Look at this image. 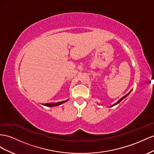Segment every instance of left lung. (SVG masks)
<instances>
[{"label": "left lung", "instance_id": "1", "mask_svg": "<svg viewBox=\"0 0 154 154\" xmlns=\"http://www.w3.org/2000/svg\"><path fill=\"white\" fill-rule=\"evenodd\" d=\"M131 91H130V92H129V93H128L127 94H126V95H125V96H124V97H123L122 98H120V99L119 100V101H118L117 102H116V103H115V104H113V106H110V107H113V106H115V105H117V104H118V103H120V102H121V101L122 100H123L124 98H126V97L128 96V95L129 94H130V93H131Z\"/></svg>", "mask_w": 154, "mask_h": 154}]
</instances>
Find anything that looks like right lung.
<instances>
[{"mask_svg":"<svg viewBox=\"0 0 154 154\" xmlns=\"http://www.w3.org/2000/svg\"><path fill=\"white\" fill-rule=\"evenodd\" d=\"M67 100H65V101H62V102H54V103H42L43 106H47V107H54V106H59L62 104V103H63L65 102H67Z\"/></svg>","mask_w":154,"mask_h":154,"instance_id":"add662e5","label":"right lung"}]
</instances>
